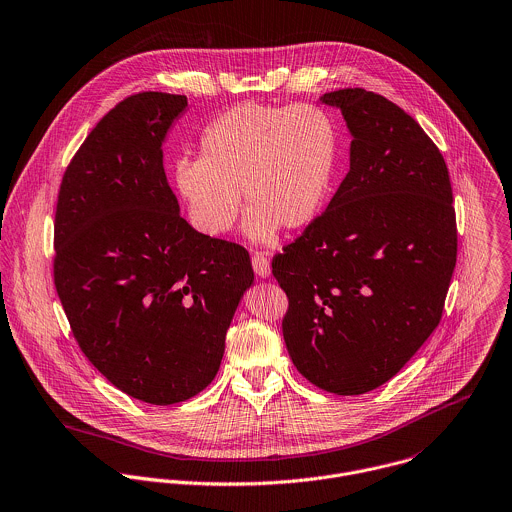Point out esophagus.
Returning <instances> with one entry per match:
<instances>
[{
	"instance_id": "1",
	"label": "esophagus",
	"mask_w": 512,
	"mask_h": 512,
	"mask_svg": "<svg viewBox=\"0 0 512 512\" xmlns=\"http://www.w3.org/2000/svg\"><path fill=\"white\" fill-rule=\"evenodd\" d=\"M252 266H254V272H256V276H260V278H268L270 276V260L264 256V254H260V252H256L254 256H252Z\"/></svg>"
}]
</instances>
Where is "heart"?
Instances as JSON below:
<instances>
[{"label": "heart", "instance_id": "1", "mask_svg": "<svg viewBox=\"0 0 512 512\" xmlns=\"http://www.w3.org/2000/svg\"><path fill=\"white\" fill-rule=\"evenodd\" d=\"M338 159L340 131L326 109L240 103L204 129L200 159H178L172 180L190 222L206 236L234 226L242 192L244 234L268 244L280 226L298 230L318 218Z\"/></svg>", "mask_w": 512, "mask_h": 512}]
</instances>
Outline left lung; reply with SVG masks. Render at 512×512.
I'll use <instances>...</instances> for the list:
<instances>
[{"label": "left lung", "instance_id": "1", "mask_svg": "<svg viewBox=\"0 0 512 512\" xmlns=\"http://www.w3.org/2000/svg\"><path fill=\"white\" fill-rule=\"evenodd\" d=\"M340 109L349 172L326 212L272 260L290 308L296 369L336 395H361L415 355L439 326L457 262L443 155L401 107L365 89L320 97Z\"/></svg>", "mask_w": 512, "mask_h": 512}]
</instances>
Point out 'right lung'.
I'll return each instance as SVG.
<instances>
[{"label": "right lung", "mask_w": 512, "mask_h": 512, "mask_svg": "<svg viewBox=\"0 0 512 512\" xmlns=\"http://www.w3.org/2000/svg\"><path fill=\"white\" fill-rule=\"evenodd\" d=\"M184 95L147 91L111 109L63 174L53 276L73 336L123 393L172 405L218 373L254 284L250 254L194 230L163 167Z\"/></svg>", "instance_id": "1"}]
</instances>
